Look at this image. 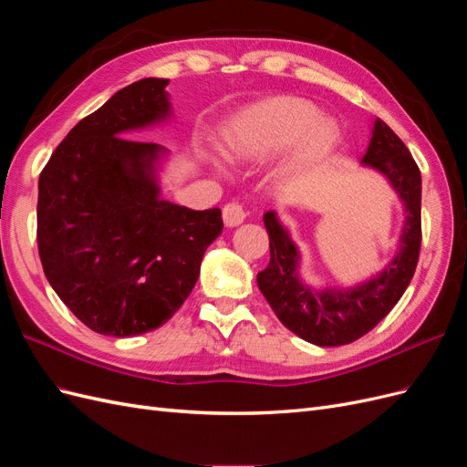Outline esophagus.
Masks as SVG:
<instances>
[{"mask_svg": "<svg viewBox=\"0 0 467 467\" xmlns=\"http://www.w3.org/2000/svg\"><path fill=\"white\" fill-rule=\"evenodd\" d=\"M222 218H223V223L228 225V228H235V225L244 223L245 218H247V212L244 210L242 204L237 202H230L225 204L223 210H222Z\"/></svg>", "mask_w": 467, "mask_h": 467, "instance_id": "esophagus-1", "label": "esophagus"}]
</instances>
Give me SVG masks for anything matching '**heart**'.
I'll return each instance as SVG.
<instances>
[{
  "label": "heart",
  "instance_id": "obj_1",
  "mask_svg": "<svg viewBox=\"0 0 467 467\" xmlns=\"http://www.w3.org/2000/svg\"><path fill=\"white\" fill-rule=\"evenodd\" d=\"M341 138L338 124L298 97H275L251 105L223 129V150L234 160L259 161L292 146L280 175H296L335 150ZM218 171L222 165L212 160Z\"/></svg>",
  "mask_w": 467,
  "mask_h": 467
}]
</instances>
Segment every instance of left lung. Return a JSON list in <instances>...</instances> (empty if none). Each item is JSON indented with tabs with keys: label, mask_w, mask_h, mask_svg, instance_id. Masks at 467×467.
Listing matches in <instances>:
<instances>
[{
	"label": "left lung",
	"mask_w": 467,
	"mask_h": 467,
	"mask_svg": "<svg viewBox=\"0 0 467 467\" xmlns=\"http://www.w3.org/2000/svg\"><path fill=\"white\" fill-rule=\"evenodd\" d=\"M381 173L405 208L400 247L393 259L355 286L314 288L300 276L302 255L290 230L276 216H263L271 244V263L257 285L285 327L317 347H341L372 331L400 302L411 282L420 251V171L405 144L376 119L368 150L360 161Z\"/></svg>",
	"instance_id": "1"
}]
</instances>
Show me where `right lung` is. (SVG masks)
<instances>
[{
  "label": "right lung",
  "instance_id": "obj_1",
  "mask_svg": "<svg viewBox=\"0 0 467 467\" xmlns=\"http://www.w3.org/2000/svg\"><path fill=\"white\" fill-rule=\"evenodd\" d=\"M169 79L146 78L79 120L38 179L36 239L58 298L89 329L134 337L158 329L187 300L220 208L161 199L167 150L122 138L173 117Z\"/></svg>",
  "mask_w": 467,
  "mask_h": 467
}]
</instances>
